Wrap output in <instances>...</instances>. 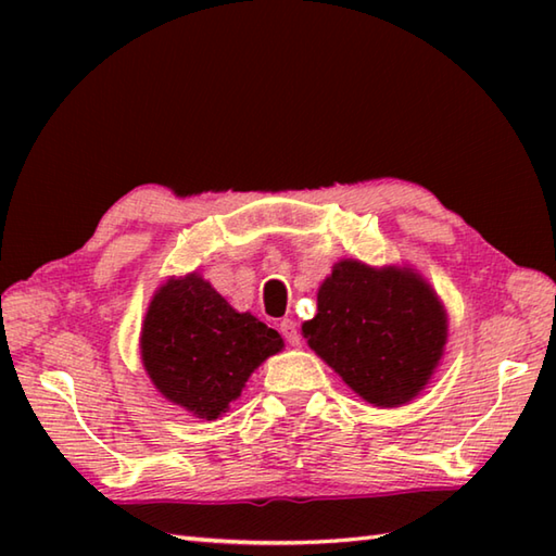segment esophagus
<instances>
[{"label":"esophagus","instance_id":"obj_1","mask_svg":"<svg viewBox=\"0 0 556 556\" xmlns=\"http://www.w3.org/2000/svg\"><path fill=\"white\" fill-rule=\"evenodd\" d=\"M279 332L285 334V339L289 341L291 346H299L301 344V334H299L296 323H293V320H281L279 323Z\"/></svg>","mask_w":556,"mask_h":556}]
</instances>
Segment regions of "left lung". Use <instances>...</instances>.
I'll return each instance as SVG.
<instances>
[{
	"label": "left lung",
	"instance_id": "left-lung-1",
	"mask_svg": "<svg viewBox=\"0 0 556 556\" xmlns=\"http://www.w3.org/2000/svg\"><path fill=\"white\" fill-rule=\"evenodd\" d=\"M303 337L353 392L392 408L428 384L446 341V315L413 271L344 260L317 291V315Z\"/></svg>",
	"mask_w": 556,
	"mask_h": 556
}]
</instances>
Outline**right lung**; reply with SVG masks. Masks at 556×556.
<instances>
[{
    "label": "right lung",
    "instance_id": "1",
    "mask_svg": "<svg viewBox=\"0 0 556 556\" xmlns=\"http://www.w3.org/2000/svg\"><path fill=\"white\" fill-rule=\"evenodd\" d=\"M285 339L251 313H236L205 279H169L152 299L140 353L160 392L198 418L215 420Z\"/></svg>",
    "mask_w": 556,
    "mask_h": 556
}]
</instances>
